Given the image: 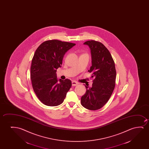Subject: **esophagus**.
<instances>
[{"instance_id": "34e87169", "label": "esophagus", "mask_w": 149, "mask_h": 149, "mask_svg": "<svg viewBox=\"0 0 149 149\" xmlns=\"http://www.w3.org/2000/svg\"><path fill=\"white\" fill-rule=\"evenodd\" d=\"M78 84L77 82L76 81H73L72 82V86H77Z\"/></svg>"}]
</instances>
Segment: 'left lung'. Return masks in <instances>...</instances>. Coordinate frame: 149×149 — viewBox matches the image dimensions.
I'll list each match as a JSON object with an SVG mask.
<instances>
[{
	"label": "left lung",
	"mask_w": 149,
	"mask_h": 149,
	"mask_svg": "<svg viewBox=\"0 0 149 149\" xmlns=\"http://www.w3.org/2000/svg\"><path fill=\"white\" fill-rule=\"evenodd\" d=\"M88 46L92 56V66L88 71L94 77L91 88L86 86V94L81 98L84 108L95 110L106 104L114 90L116 78L115 64L108 49L103 44L91 40L84 43Z\"/></svg>",
	"instance_id": "1"
}]
</instances>
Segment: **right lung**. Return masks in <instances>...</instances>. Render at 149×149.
I'll return each instance as SVG.
<instances>
[{"mask_svg":"<svg viewBox=\"0 0 149 149\" xmlns=\"http://www.w3.org/2000/svg\"><path fill=\"white\" fill-rule=\"evenodd\" d=\"M74 43L56 40L46 41L37 48L31 68L33 89L42 103L47 106H56L63 102L72 86L68 79H59L56 70L61 68L63 56Z\"/></svg>","mask_w":149,"mask_h":149,"instance_id":"obj_1","label":"right lung"}]
</instances>
